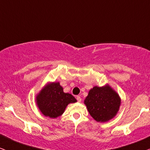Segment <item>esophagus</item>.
Listing matches in <instances>:
<instances>
[{"instance_id": "obj_1", "label": "esophagus", "mask_w": 150, "mask_h": 150, "mask_svg": "<svg viewBox=\"0 0 150 150\" xmlns=\"http://www.w3.org/2000/svg\"><path fill=\"white\" fill-rule=\"evenodd\" d=\"M76 100H77V101L79 102H81V98L79 96H76Z\"/></svg>"}]
</instances>
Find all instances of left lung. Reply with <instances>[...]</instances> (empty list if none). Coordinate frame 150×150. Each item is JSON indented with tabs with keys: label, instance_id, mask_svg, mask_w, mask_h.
Here are the masks:
<instances>
[{
	"label": "left lung",
	"instance_id": "obj_1",
	"mask_svg": "<svg viewBox=\"0 0 150 150\" xmlns=\"http://www.w3.org/2000/svg\"><path fill=\"white\" fill-rule=\"evenodd\" d=\"M84 103L94 120L98 122H105L117 113L121 99L110 86H95L89 91Z\"/></svg>",
	"mask_w": 150,
	"mask_h": 150
}]
</instances>
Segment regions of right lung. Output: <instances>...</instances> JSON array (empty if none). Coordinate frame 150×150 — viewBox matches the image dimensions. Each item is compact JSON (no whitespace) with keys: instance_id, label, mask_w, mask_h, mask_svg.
Here are the masks:
<instances>
[{"instance_id":"right-lung-1","label":"right lung","mask_w":150,"mask_h":150,"mask_svg":"<svg viewBox=\"0 0 150 150\" xmlns=\"http://www.w3.org/2000/svg\"><path fill=\"white\" fill-rule=\"evenodd\" d=\"M76 102L77 100L71 94L63 92L59 82L48 84L36 96L39 109L44 115L50 118L61 116L69 104Z\"/></svg>"}]
</instances>
